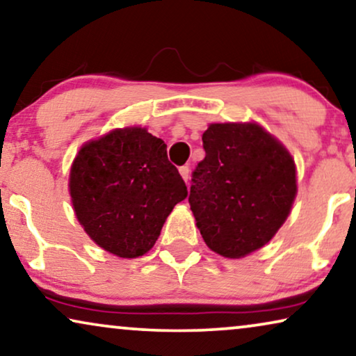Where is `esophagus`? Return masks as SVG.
Instances as JSON below:
<instances>
[{"mask_svg": "<svg viewBox=\"0 0 356 356\" xmlns=\"http://www.w3.org/2000/svg\"><path fill=\"white\" fill-rule=\"evenodd\" d=\"M179 175H181V178L188 183V179H189V167H186V165H184V167H179Z\"/></svg>", "mask_w": 356, "mask_h": 356, "instance_id": "obj_1", "label": "esophagus"}]
</instances>
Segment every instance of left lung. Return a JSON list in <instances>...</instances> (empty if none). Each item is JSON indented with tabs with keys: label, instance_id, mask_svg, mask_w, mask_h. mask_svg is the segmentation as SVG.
Segmentation results:
<instances>
[{
	"label": "left lung",
	"instance_id": "1",
	"mask_svg": "<svg viewBox=\"0 0 356 356\" xmlns=\"http://www.w3.org/2000/svg\"><path fill=\"white\" fill-rule=\"evenodd\" d=\"M206 157L193 172L189 206L213 252L245 257L267 245L289 217L296 168L289 150L256 123H212Z\"/></svg>",
	"mask_w": 356,
	"mask_h": 356
}]
</instances>
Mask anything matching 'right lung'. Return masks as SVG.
<instances>
[{
	"mask_svg": "<svg viewBox=\"0 0 356 356\" xmlns=\"http://www.w3.org/2000/svg\"><path fill=\"white\" fill-rule=\"evenodd\" d=\"M70 194L87 235L111 254L133 259L155 245L188 189L168 162L167 144L133 126L82 145L71 167Z\"/></svg>",
	"mask_w": 356,
	"mask_h": 356,
	"instance_id": "obj_1",
	"label": "right lung"
}]
</instances>
